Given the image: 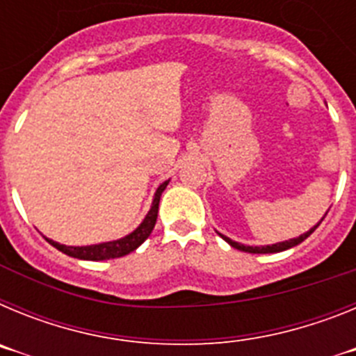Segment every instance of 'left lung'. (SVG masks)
Segmentation results:
<instances>
[{"label":"left lung","instance_id":"1","mask_svg":"<svg viewBox=\"0 0 356 356\" xmlns=\"http://www.w3.org/2000/svg\"><path fill=\"white\" fill-rule=\"evenodd\" d=\"M328 213V212H326ZM326 213H325V217H326ZM325 217H323V219H325ZM323 219H321V221H323ZM321 221L317 222L316 226H314V228H310L307 232V234H303V235H300V237H296V238H291V241H284V242H276V244H271V246H244V244H238V242H235V241H232V238H228V237H225V235H221L222 238H225L226 242H228L229 246L232 248H235V250H241V251H246V253H280V251H285V250H289V248H294V246H298V244H301V242L305 241V238L307 237H310V235L314 234V229L317 228V226L321 225Z\"/></svg>","mask_w":356,"mask_h":356}]
</instances>
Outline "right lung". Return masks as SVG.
I'll use <instances>...</instances> for the list:
<instances>
[{
    "mask_svg": "<svg viewBox=\"0 0 356 356\" xmlns=\"http://www.w3.org/2000/svg\"><path fill=\"white\" fill-rule=\"evenodd\" d=\"M168 184L169 180L163 181V184L156 188L149 212L146 213L144 221L140 222V225L137 226L131 234H128L127 237L118 238V241L102 242V244H90V246H65V244H58V242L51 241V238H46V241H48L53 248L62 251V253L80 260H94V262H97V260H108V259H119V257H124V254L137 250V248H139L147 237H149L153 228H155L156 216H159L160 196H162L163 188L168 187Z\"/></svg>",
    "mask_w": 356,
    "mask_h": 356,
    "instance_id": "add662e5",
    "label": "right lung"
}]
</instances>
